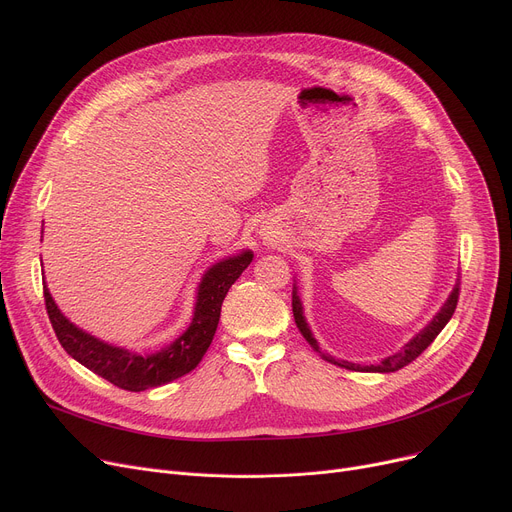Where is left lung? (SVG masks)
<instances>
[{
  "mask_svg": "<svg viewBox=\"0 0 512 512\" xmlns=\"http://www.w3.org/2000/svg\"><path fill=\"white\" fill-rule=\"evenodd\" d=\"M459 286H461V282L456 280L452 292L448 294L446 303L440 307V311L434 315V319L429 321V324H427L421 332H417L405 346H402L398 353H394V355L382 359L378 365H357V363H348V361H336V359L330 357L328 353H321L319 342L315 340V336H313V332H311V328H309V324H307V319H305L303 303H301V297H299V292H297V284H294V288H292V313H294V321H297V328L301 330V334L305 336V340L311 344L313 351L321 355V359H326L328 363H334V365H338V367L351 369V371L390 373V371H398V369H402L405 365H409L411 361H415V359L425 351V348L436 340V336L444 330V326L448 324L452 313H454V309H456V303H459Z\"/></svg>",
  "mask_w": 512,
  "mask_h": 512,
  "instance_id": "8db88e82",
  "label": "left lung"
}]
</instances>
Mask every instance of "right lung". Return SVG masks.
<instances>
[{
    "label": "right lung",
    "mask_w": 512,
    "mask_h": 512,
    "mask_svg": "<svg viewBox=\"0 0 512 512\" xmlns=\"http://www.w3.org/2000/svg\"><path fill=\"white\" fill-rule=\"evenodd\" d=\"M251 261L253 251L247 249L213 263L199 282L191 326L172 344L151 355H141L128 351V348L103 342L74 326L58 309L47 284L43 286V297L53 332H56L64 351L72 359L122 390L143 392L178 380L199 365L215 336L226 294Z\"/></svg>",
    "instance_id": "1"
}]
</instances>
